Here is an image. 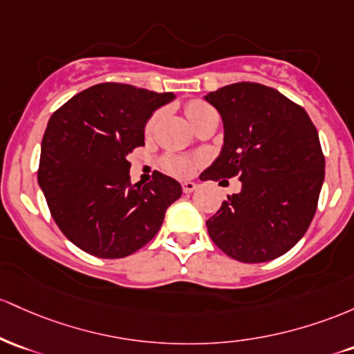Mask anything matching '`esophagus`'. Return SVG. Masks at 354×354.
<instances>
[{"instance_id":"obj_1","label":"esophagus","mask_w":354,"mask_h":354,"mask_svg":"<svg viewBox=\"0 0 354 354\" xmlns=\"http://www.w3.org/2000/svg\"><path fill=\"white\" fill-rule=\"evenodd\" d=\"M196 189H197V184H196V182H192V180H185L184 184H182V190H184V194L194 192Z\"/></svg>"}]
</instances>
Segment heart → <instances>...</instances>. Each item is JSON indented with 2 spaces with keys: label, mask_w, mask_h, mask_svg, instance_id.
<instances>
[{
  "label": "heart",
  "mask_w": 354,
  "mask_h": 354,
  "mask_svg": "<svg viewBox=\"0 0 354 354\" xmlns=\"http://www.w3.org/2000/svg\"><path fill=\"white\" fill-rule=\"evenodd\" d=\"M210 106L207 103L204 102H190L187 103V106H185V115H187L189 122L196 120L198 115L205 113V112H210ZM153 122H156V117L152 118V120L149 122V129H152ZM162 167L167 170L169 174H172V176H177V177H185L189 176L190 172H192L194 169V160L189 157H180V156H169L165 157L164 160H162Z\"/></svg>",
  "instance_id": "b5f03b06"
}]
</instances>
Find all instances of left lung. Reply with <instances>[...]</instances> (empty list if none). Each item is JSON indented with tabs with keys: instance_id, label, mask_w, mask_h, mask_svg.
<instances>
[{
	"instance_id": "8db88e82",
	"label": "left lung",
	"mask_w": 354,
	"mask_h": 354,
	"mask_svg": "<svg viewBox=\"0 0 354 354\" xmlns=\"http://www.w3.org/2000/svg\"><path fill=\"white\" fill-rule=\"evenodd\" d=\"M204 100L221 113L224 144L202 180L242 182L205 222L210 239L241 263L276 259L315 217L324 180L316 127L303 106L261 83L225 85Z\"/></svg>"
}]
</instances>
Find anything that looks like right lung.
I'll return each mask as SVG.
<instances>
[{"label": "right lung", "mask_w": 354, "mask_h": 354, "mask_svg": "<svg viewBox=\"0 0 354 354\" xmlns=\"http://www.w3.org/2000/svg\"><path fill=\"white\" fill-rule=\"evenodd\" d=\"M174 98L172 91L100 83L51 115L38 184L59 230L82 251L102 259L130 256L153 239L182 196L176 178L160 172L149 184H132L127 158L145 145L153 112Z\"/></svg>", "instance_id": "1"}]
</instances>
